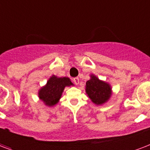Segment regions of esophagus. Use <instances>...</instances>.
I'll list each match as a JSON object with an SVG mask.
<instances>
[{
    "label": "esophagus",
    "instance_id": "1",
    "mask_svg": "<svg viewBox=\"0 0 150 150\" xmlns=\"http://www.w3.org/2000/svg\"><path fill=\"white\" fill-rule=\"evenodd\" d=\"M73 81H74V83H75L76 85H78V84L79 83V78H74V79H73Z\"/></svg>",
    "mask_w": 150,
    "mask_h": 150
}]
</instances>
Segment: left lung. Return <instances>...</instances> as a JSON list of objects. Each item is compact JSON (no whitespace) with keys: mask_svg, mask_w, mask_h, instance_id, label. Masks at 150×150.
Instances as JSON below:
<instances>
[{"mask_svg":"<svg viewBox=\"0 0 150 150\" xmlns=\"http://www.w3.org/2000/svg\"><path fill=\"white\" fill-rule=\"evenodd\" d=\"M90 76V79L86 83V93L94 105H102L108 102L112 95V86L93 74Z\"/></svg>","mask_w":150,"mask_h":150,"instance_id":"left-lung-1","label":"left lung"}]
</instances>
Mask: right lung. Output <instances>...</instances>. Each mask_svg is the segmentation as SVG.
Returning <instances> with one entry per match:
<instances>
[{"label": "right lung", "instance_id": "1", "mask_svg": "<svg viewBox=\"0 0 150 150\" xmlns=\"http://www.w3.org/2000/svg\"><path fill=\"white\" fill-rule=\"evenodd\" d=\"M74 86L68 77H58L52 75L47 83L38 90V98L45 105L53 107L60 101L65 87Z\"/></svg>", "mask_w": 150, "mask_h": 150}]
</instances>
